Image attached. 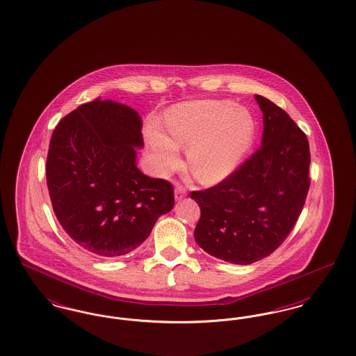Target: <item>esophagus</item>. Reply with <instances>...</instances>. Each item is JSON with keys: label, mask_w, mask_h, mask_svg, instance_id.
Here are the masks:
<instances>
[{"label": "esophagus", "mask_w": 356, "mask_h": 356, "mask_svg": "<svg viewBox=\"0 0 356 356\" xmlns=\"http://www.w3.org/2000/svg\"><path fill=\"white\" fill-rule=\"evenodd\" d=\"M186 196V189L183 186H176L175 188V199L177 200V202H180L181 199H184Z\"/></svg>", "instance_id": "obj_1"}]
</instances>
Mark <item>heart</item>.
<instances>
[{"label":"heart","mask_w":356,"mask_h":356,"mask_svg":"<svg viewBox=\"0 0 356 356\" xmlns=\"http://www.w3.org/2000/svg\"><path fill=\"white\" fill-rule=\"evenodd\" d=\"M163 125L164 131L156 124L147 128L157 170H176L179 148L186 147V170L204 186L220 183L236 170L254 136L250 113L227 102L177 104L165 113Z\"/></svg>","instance_id":"heart-1"}]
</instances>
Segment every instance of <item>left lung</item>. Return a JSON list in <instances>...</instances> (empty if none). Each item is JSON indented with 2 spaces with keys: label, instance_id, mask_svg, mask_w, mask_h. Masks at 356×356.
Listing matches in <instances>:
<instances>
[{
  "label": "left lung",
  "instance_id": "1",
  "mask_svg": "<svg viewBox=\"0 0 356 356\" xmlns=\"http://www.w3.org/2000/svg\"><path fill=\"white\" fill-rule=\"evenodd\" d=\"M263 112L261 148L220 184L191 192L202 216L195 240L232 264L271 254L298 220L309 188L307 136L287 113L254 95Z\"/></svg>",
  "mask_w": 356,
  "mask_h": 356
}]
</instances>
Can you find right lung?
Segmentation results:
<instances>
[{"label": "right lung", "instance_id": "1", "mask_svg": "<svg viewBox=\"0 0 356 356\" xmlns=\"http://www.w3.org/2000/svg\"><path fill=\"white\" fill-rule=\"evenodd\" d=\"M141 128L134 108L99 97L69 113L51 135L47 183L53 211L88 254L132 252L173 208L170 183L136 165Z\"/></svg>", "mask_w": 356, "mask_h": 356}]
</instances>
